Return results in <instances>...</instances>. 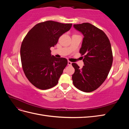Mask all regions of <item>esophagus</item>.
<instances>
[{
    "instance_id": "1",
    "label": "esophagus",
    "mask_w": 129,
    "mask_h": 129,
    "mask_svg": "<svg viewBox=\"0 0 129 129\" xmlns=\"http://www.w3.org/2000/svg\"><path fill=\"white\" fill-rule=\"evenodd\" d=\"M72 63V62H71V61H68V66H71Z\"/></svg>"
}]
</instances>
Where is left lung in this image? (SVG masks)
Instances as JSON below:
<instances>
[{
	"mask_svg": "<svg viewBox=\"0 0 129 129\" xmlns=\"http://www.w3.org/2000/svg\"><path fill=\"white\" fill-rule=\"evenodd\" d=\"M73 26L84 36L80 53L84 55V65L80 68L72 63L75 69L73 83L81 91L91 92L102 85L110 72L113 61L111 44L103 31L90 23Z\"/></svg>",
	"mask_w": 129,
	"mask_h": 129,
	"instance_id": "1",
	"label": "left lung"
}]
</instances>
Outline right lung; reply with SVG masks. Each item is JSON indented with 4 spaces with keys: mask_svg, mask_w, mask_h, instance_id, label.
I'll return each mask as SVG.
<instances>
[{
    "mask_svg": "<svg viewBox=\"0 0 129 129\" xmlns=\"http://www.w3.org/2000/svg\"><path fill=\"white\" fill-rule=\"evenodd\" d=\"M72 26L50 20L39 23L23 40L20 48L22 69L36 87L46 90L57 84L68 61L65 58L52 55L50 48L56 45L59 38Z\"/></svg>",
    "mask_w": 129,
    "mask_h": 129,
    "instance_id": "add662e5",
    "label": "right lung"
}]
</instances>
